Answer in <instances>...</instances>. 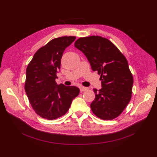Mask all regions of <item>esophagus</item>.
I'll return each mask as SVG.
<instances>
[{
  "instance_id": "esophagus-1",
  "label": "esophagus",
  "mask_w": 157,
  "mask_h": 157,
  "mask_svg": "<svg viewBox=\"0 0 157 157\" xmlns=\"http://www.w3.org/2000/svg\"><path fill=\"white\" fill-rule=\"evenodd\" d=\"M79 89H80V91L81 92H84V91H86L87 90L88 88H86V87H83V86H80L79 87Z\"/></svg>"
}]
</instances>
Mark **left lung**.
Returning <instances> with one entry per match:
<instances>
[{
	"instance_id": "8db88e82",
	"label": "left lung",
	"mask_w": 157,
	"mask_h": 157,
	"mask_svg": "<svg viewBox=\"0 0 157 157\" xmlns=\"http://www.w3.org/2000/svg\"><path fill=\"white\" fill-rule=\"evenodd\" d=\"M74 46L85 54L92 71L101 74L102 88L94 89L92 111L101 119L116 118L132 97L133 80L127 59L112 42L101 36L80 38Z\"/></svg>"
}]
</instances>
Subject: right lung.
<instances>
[{
    "label": "right lung",
    "mask_w": 157,
    "mask_h": 157,
    "mask_svg": "<svg viewBox=\"0 0 157 157\" xmlns=\"http://www.w3.org/2000/svg\"><path fill=\"white\" fill-rule=\"evenodd\" d=\"M75 40V36H62L51 40L36 51L27 67L25 90L41 117L52 120L63 116L79 93L76 86L56 83L63 53Z\"/></svg>",
    "instance_id": "obj_1"
}]
</instances>
